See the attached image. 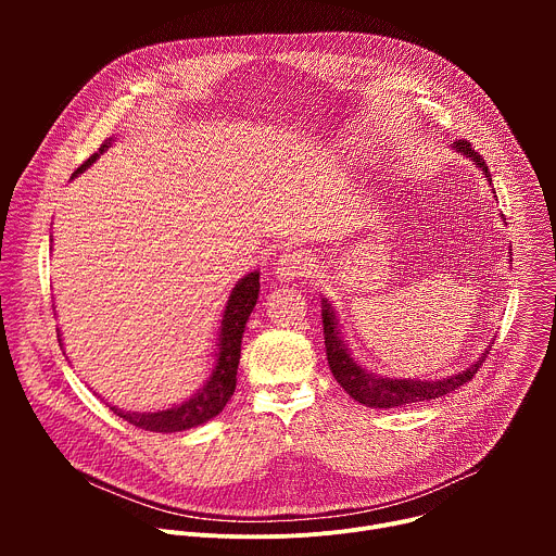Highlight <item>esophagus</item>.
Segmentation results:
<instances>
[{
	"label": "esophagus",
	"instance_id": "esophagus-1",
	"mask_svg": "<svg viewBox=\"0 0 556 556\" xmlns=\"http://www.w3.org/2000/svg\"><path fill=\"white\" fill-rule=\"evenodd\" d=\"M314 270V257L307 251H288L279 257L275 266V275L281 281H292L312 275Z\"/></svg>",
	"mask_w": 556,
	"mask_h": 556
}]
</instances>
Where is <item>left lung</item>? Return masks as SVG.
I'll return each instance as SVG.
<instances>
[{
  "instance_id": "8db88e82",
  "label": "left lung",
  "mask_w": 556,
  "mask_h": 556,
  "mask_svg": "<svg viewBox=\"0 0 556 556\" xmlns=\"http://www.w3.org/2000/svg\"><path fill=\"white\" fill-rule=\"evenodd\" d=\"M455 151H459L462 155L470 157V161L478 165L486 180L493 182L491 172L486 167V163L482 161V155L470 147V142L466 140H455L453 142ZM321 319H324V337H326V354H328V363L330 369L337 378V382L352 395L354 401H358L365 407H378V409H391V407H403V405H416V403H427V401H435L440 395H446L451 391H455L457 387H462L464 382H468L475 374H478L480 365L486 361L489 352L493 345L486 348V352L480 356V361H475L468 369L442 378V380H412V378H382V376H374L367 369H363L348 352V345L341 339L339 332V321L334 307L328 303V299H324V309H321Z\"/></svg>"
}]
</instances>
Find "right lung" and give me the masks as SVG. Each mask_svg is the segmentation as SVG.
I'll list each match as a JSON object with an SVG mask.
<instances>
[{
	"label": "right lung",
	"instance_id": "1",
	"mask_svg": "<svg viewBox=\"0 0 556 556\" xmlns=\"http://www.w3.org/2000/svg\"><path fill=\"white\" fill-rule=\"evenodd\" d=\"M110 147V140H105L99 149V153L90 155L88 161L74 172L81 174L86 172L97 157ZM260 296V273H251L244 279L235 283L230 290V296L226 301L224 314H222V326H219V343H217V361L211 378L198 393H193L189 401H185L178 407L165 409V412H155V414H138V412H121L116 407H110L118 418L127 420L129 425L144 429V431H155V433H176L185 431L191 427H200L215 418L226 403L230 401V395L235 391L237 382V365H240V354H242V337L249 316L257 303ZM56 337H61L56 332ZM59 345L61 339H59Z\"/></svg>",
	"mask_w": 556,
	"mask_h": 556
}]
</instances>
